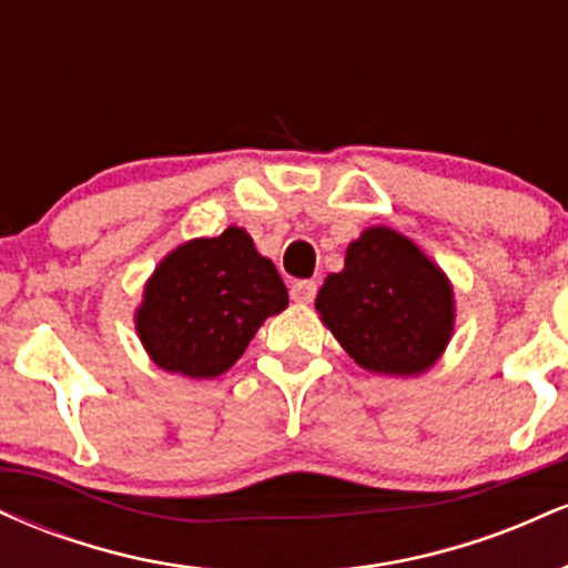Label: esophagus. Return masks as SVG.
<instances>
[{
	"mask_svg": "<svg viewBox=\"0 0 568 568\" xmlns=\"http://www.w3.org/2000/svg\"><path fill=\"white\" fill-rule=\"evenodd\" d=\"M317 293L315 280H298V283L291 285V298L298 304H310Z\"/></svg>",
	"mask_w": 568,
	"mask_h": 568,
	"instance_id": "esophagus-1",
	"label": "esophagus"
}]
</instances>
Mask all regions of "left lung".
I'll return each instance as SVG.
<instances>
[{
    "instance_id": "left-lung-1",
    "label": "left lung",
    "mask_w": 568,
    "mask_h": 568,
    "mask_svg": "<svg viewBox=\"0 0 568 568\" xmlns=\"http://www.w3.org/2000/svg\"><path fill=\"white\" fill-rule=\"evenodd\" d=\"M315 310L361 368L419 376L454 336V285L406 234L368 226L352 240L344 270L325 277Z\"/></svg>"
}]
</instances>
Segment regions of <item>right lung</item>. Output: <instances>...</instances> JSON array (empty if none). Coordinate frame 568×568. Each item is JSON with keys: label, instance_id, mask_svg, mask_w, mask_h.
<instances>
[{"label": "right lung", "instance_id": "obj_1", "mask_svg": "<svg viewBox=\"0 0 568 568\" xmlns=\"http://www.w3.org/2000/svg\"><path fill=\"white\" fill-rule=\"evenodd\" d=\"M288 288L243 226L194 237L154 266L135 310V334L162 371L213 379L240 361Z\"/></svg>", "mask_w": 568, "mask_h": 568}]
</instances>
